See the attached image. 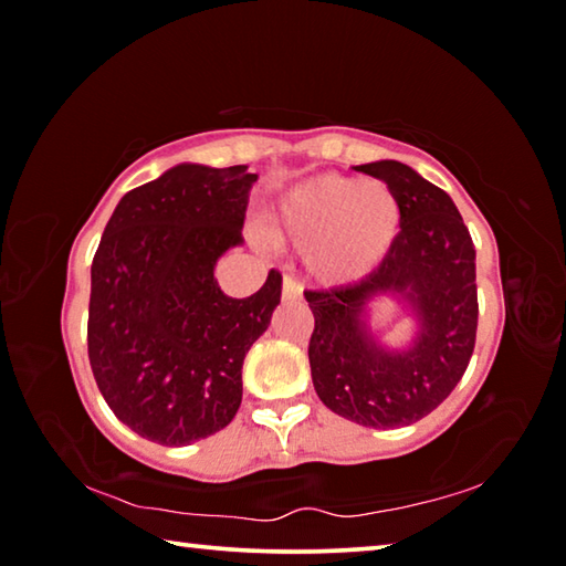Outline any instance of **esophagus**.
<instances>
[{
	"mask_svg": "<svg viewBox=\"0 0 566 566\" xmlns=\"http://www.w3.org/2000/svg\"><path fill=\"white\" fill-rule=\"evenodd\" d=\"M302 296V284L294 280L292 274H284V280H282V300L284 302H294V300H300Z\"/></svg>",
	"mask_w": 566,
	"mask_h": 566,
	"instance_id": "esophagus-1",
	"label": "esophagus"
}]
</instances>
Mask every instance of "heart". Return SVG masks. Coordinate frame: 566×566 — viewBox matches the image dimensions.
Listing matches in <instances>:
<instances>
[{
    "label": "heart",
    "instance_id": "obj_1",
    "mask_svg": "<svg viewBox=\"0 0 566 566\" xmlns=\"http://www.w3.org/2000/svg\"><path fill=\"white\" fill-rule=\"evenodd\" d=\"M274 234L304 249L317 280L349 284L387 260L399 234V205L381 181L317 175L282 199Z\"/></svg>",
    "mask_w": 566,
    "mask_h": 566
}]
</instances>
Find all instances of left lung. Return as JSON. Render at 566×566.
Returning <instances> with one entry per match:
<instances>
[{"instance_id": "1", "label": "left lung", "mask_w": 566, "mask_h": 566, "mask_svg": "<svg viewBox=\"0 0 566 566\" xmlns=\"http://www.w3.org/2000/svg\"><path fill=\"white\" fill-rule=\"evenodd\" d=\"M385 181L399 234L375 272L337 290H306L314 314L312 381L334 415L361 427H407L434 411L467 371L476 342L474 242L444 189L401 161L357 167ZM379 291H405L422 322L415 348L387 355L358 317Z\"/></svg>"}]
</instances>
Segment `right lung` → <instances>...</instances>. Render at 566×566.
<instances>
[{"mask_svg": "<svg viewBox=\"0 0 566 566\" xmlns=\"http://www.w3.org/2000/svg\"><path fill=\"white\" fill-rule=\"evenodd\" d=\"M247 167L179 165L127 191L92 260L87 352L114 417L165 447L224 429L242 405V364L282 296L232 300L214 264L242 242Z\"/></svg>", "mask_w": 566, "mask_h": 566, "instance_id": "add662e5", "label": "right lung"}]
</instances>
